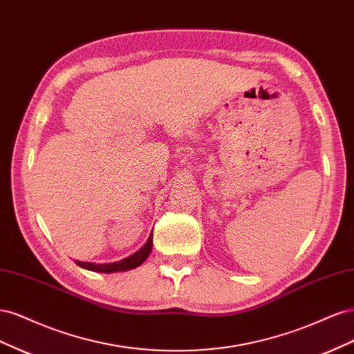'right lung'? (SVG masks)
Segmentation results:
<instances>
[{
    "label": "right lung",
    "instance_id": "obj_1",
    "mask_svg": "<svg viewBox=\"0 0 354 354\" xmlns=\"http://www.w3.org/2000/svg\"><path fill=\"white\" fill-rule=\"evenodd\" d=\"M153 234L151 233V236H149L147 242L142 246L140 250L137 252H134L133 255L127 257V259L121 260V261H116V263H104V264H95V263H87V261H75L82 269H87L91 272H99V273H113V272H127V270H131L136 269L140 264L145 263V260L149 257L152 251V245H153V239H152Z\"/></svg>",
    "mask_w": 354,
    "mask_h": 354
}]
</instances>
